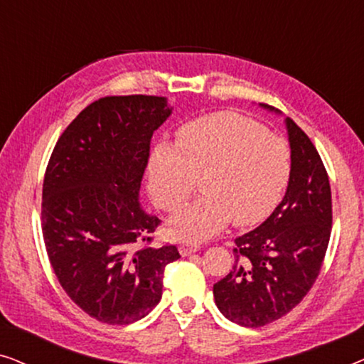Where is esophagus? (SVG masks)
I'll return each mask as SVG.
<instances>
[{
    "mask_svg": "<svg viewBox=\"0 0 364 364\" xmlns=\"http://www.w3.org/2000/svg\"><path fill=\"white\" fill-rule=\"evenodd\" d=\"M200 250V245L198 243H192V242H183L181 247H178V252H181L182 257L191 255V253H196Z\"/></svg>",
    "mask_w": 364,
    "mask_h": 364,
    "instance_id": "esophagus-1",
    "label": "esophagus"
}]
</instances>
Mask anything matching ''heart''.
Masks as SVG:
<instances>
[{
  "label": "heart",
  "mask_w": 364,
  "mask_h": 364,
  "mask_svg": "<svg viewBox=\"0 0 364 364\" xmlns=\"http://www.w3.org/2000/svg\"><path fill=\"white\" fill-rule=\"evenodd\" d=\"M290 176V151L277 134L237 112L187 122L176 147L162 144L149 161V191L164 212L176 213L195 191L204 196L178 212L172 233L205 238L232 220L248 227L265 218Z\"/></svg>",
  "instance_id": "1"
}]
</instances>
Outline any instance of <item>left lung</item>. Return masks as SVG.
<instances>
[{"mask_svg":"<svg viewBox=\"0 0 364 364\" xmlns=\"http://www.w3.org/2000/svg\"><path fill=\"white\" fill-rule=\"evenodd\" d=\"M285 122L291 149L285 197L260 227L235 238L233 268L213 285L222 315L247 328L280 320L306 296L330 242L326 168L310 137L290 117Z\"/></svg>","mask_w":364,"mask_h":364,"instance_id":"1","label":"left lung"}]
</instances>
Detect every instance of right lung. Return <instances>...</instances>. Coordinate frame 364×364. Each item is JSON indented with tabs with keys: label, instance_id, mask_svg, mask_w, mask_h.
Masks as SVG:
<instances>
[{
	"label": "right lung",
	"instance_id": "right-lung-1",
	"mask_svg": "<svg viewBox=\"0 0 364 364\" xmlns=\"http://www.w3.org/2000/svg\"><path fill=\"white\" fill-rule=\"evenodd\" d=\"M172 109L159 96H107L58 139L43 183L44 245L63 290L107 325L141 320L161 301L176 245L151 247L157 217L139 203L151 139Z\"/></svg>",
	"mask_w": 364,
	"mask_h": 364
}]
</instances>
